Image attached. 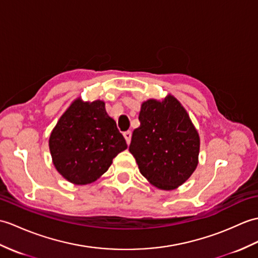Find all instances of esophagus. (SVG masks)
<instances>
[{
	"mask_svg": "<svg viewBox=\"0 0 258 258\" xmlns=\"http://www.w3.org/2000/svg\"><path fill=\"white\" fill-rule=\"evenodd\" d=\"M123 135H124V139H125V141H126V143H127V145H130V143H131V139H132V132H131V131L124 132Z\"/></svg>",
	"mask_w": 258,
	"mask_h": 258,
	"instance_id": "1",
	"label": "esophagus"
}]
</instances>
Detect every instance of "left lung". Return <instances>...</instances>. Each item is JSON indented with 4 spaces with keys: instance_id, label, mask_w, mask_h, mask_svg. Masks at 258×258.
Listing matches in <instances>:
<instances>
[{
    "instance_id": "left-lung-1",
    "label": "left lung",
    "mask_w": 258,
    "mask_h": 258,
    "mask_svg": "<svg viewBox=\"0 0 258 258\" xmlns=\"http://www.w3.org/2000/svg\"><path fill=\"white\" fill-rule=\"evenodd\" d=\"M139 119L128 149L141 173L158 189L178 188L199 163L200 137L187 111L168 94L143 102Z\"/></svg>"
}]
</instances>
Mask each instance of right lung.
Segmentation results:
<instances>
[{
  "label": "right lung",
  "instance_id": "obj_1",
  "mask_svg": "<svg viewBox=\"0 0 258 258\" xmlns=\"http://www.w3.org/2000/svg\"><path fill=\"white\" fill-rule=\"evenodd\" d=\"M126 148V142L101 100L76 99L49 137L55 168L66 180L80 185L99 179L109 169L113 158Z\"/></svg>",
  "mask_w": 258,
  "mask_h": 258
}]
</instances>
